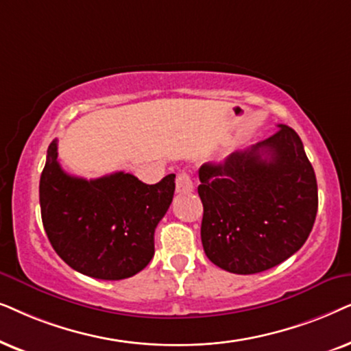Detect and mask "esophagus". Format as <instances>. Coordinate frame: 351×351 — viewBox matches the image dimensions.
Wrapping results in <instances>:
<instances>
[{
	"label": "esophagus",
	"instance_id": "obj_1",
	"mask_svg": "<svg viewBox=\"0 0 351 351\" xmlns=\"http://www.w3.org/2000/svg\"><path fill=\"white\" fill-rule=\"evenodd\" d=\"M194 189L193 178H191L189 173L181 171L178 176H176V191L178 193H191Z\"/></svg>",
	"mask_w": 351,
	"mask_h": 351
}]
</instances>
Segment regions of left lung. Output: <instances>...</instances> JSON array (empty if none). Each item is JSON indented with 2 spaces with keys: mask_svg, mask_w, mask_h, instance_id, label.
Returning a JSON list of instances; mask_svg holds the SVG:
<instances>
[{
  "mask_svg": "<svg viewBox=\"0 0 351 351\" xmlns=\"http://www.w3.org/2000/svg\"><path fill=\"white\" fill-rule=\"evenodd\" d=\"M278 128L265 141L199 170L204 252L230 273L255 274L282 263L315 224V170L300 136L287 125Z\"/></svg>",
  "mask_w": 351,
  "mask_h": 351,
  "instance_id": "obj_1",
  "label": "left lung"
}]
</instances>
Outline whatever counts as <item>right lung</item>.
<instances>
[{"mask_svg": "<svg viewBox=\"0 0 351 351\" xmlns=\"http://www.w3.org/2000/svg\"><path fill=\"white\" fill-rule=\"evenodd\" d=\"M173 193V173L157 184L123 171L90 181L69 175L59 165L54 139L40 178L41 219L56 254L70 268L119 281L152 260L154 232Z\"/></svg>", "mask_w": 351, "mask_h": 351, "instance_id": "right-lung-1", "label": "right lung"}]
</instances>
